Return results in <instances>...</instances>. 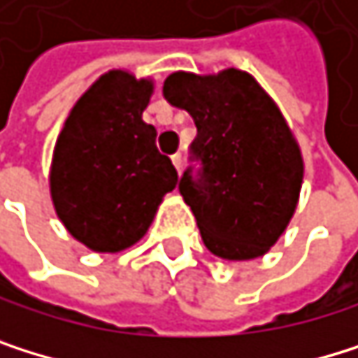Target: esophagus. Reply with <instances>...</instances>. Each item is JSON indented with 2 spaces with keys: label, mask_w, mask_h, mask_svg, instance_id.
<instances>
[{
  "label": "esophagus",
  "mask_w": 358,
  "mask_h": 358,
  "mask_svg": "<svg viewBox=\"0 0 358 358\" xmlns=\"http://www.w3.org/2000/svg\"><path fill=\"white\" fill-rule=\"evenodd\" d=\"M171 159H173V164H175L177 173H181V171H183V155H181V153H173Z\"/></svg>",
  "instance_id": "34e87169"
}]
</instances>
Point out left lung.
Masks as SVG:
<instances>
[{
    "mask_svg": "<svg viewBox=\"0 0 358 358\" xmlns=\"http://www.w3.org/2000/svg\"><path fill=\"white\" fill-rule=\"evenodd\" d=\"M162 94L196 123L179 192L205 245L228 260L262 256L286 230L303 181L301 151L280 108L235 68L175 72Z\"/></svg>",
    "mask_w": 358,
    "mask_h": 358,
    "instance_id": "8db88e82",
    "label": "left lung"
}]
</instances>
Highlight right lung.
Listing matches in <instances>:
<instances>
[{
  "label": "right lung",
  "instance_id": "add662e5",
  "mask_svg": "<svg viewBox=\"0 0 358 358\" xmlns=\"http://www.w3.org/2000/svg\"><path fill=\"white\" fill-rule=\"evenodd\" d=\"M151 92V80L113 70L83 94L57 138L52 205L70 235L94 252L134 245L177 185L155 128L143 121Z\"/></svg>",
  "mask_w": 358,
  "mask_h": 358
}]
</instances>
